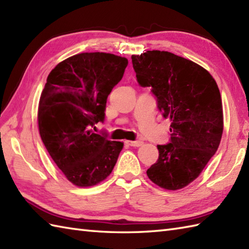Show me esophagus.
<instances>
[{"mask_svg": "<svg viewBox=\"0 0 249 249\" xmlns=\"http://www.w3.org/2000/svg\"><path fill=\"white\" fill-rule=\"evenodd\" d=\"M126 143L130 146H140L142 144V141L136 140V141H126Z\"/></svg>", "mask_w": 249, "mask_h": 249, "instance_id": "esophagus-1", "label": "esophagus"}]
</instances>
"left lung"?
<instances>
[{"mask_svg":"<svg viewBox=\"0 0 249 249\" xmlns=\"http://www.w3.org/2000/svg\"><path fill=\"white\" fill-rule=\"evenodd\" d=\"M137 81L152 88L157 107L171 121V138L157 145L160 156L147 169L153 183L169 190L187 186L217 151L224 129L217 84L203 67L168 51L131 55Z\"/></svg>","mask_w":249,"mask_h":249,"instance_id":"left-lung-1","label":"left lung"}]
</instances>
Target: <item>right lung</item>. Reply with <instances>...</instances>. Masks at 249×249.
<instances>
[{"label": "right lung", "mask_w": 249, "mask_h": 249, "mask_svg": "<svg viewBox=\"0 0 249 249\" xmlns=\"http://www.w3.org/2000/svg\"><path fill=\"white\" fill-rule=\"evenodd\" d=\"M128 60L86 52L59 63L49 73L38 105L39 134L70 182L89 187L112 172L123 142L92 128L104 122L108 95L123 78Z\"/></svg>", "instance_id": "right-lung-1"}]
</instances>
